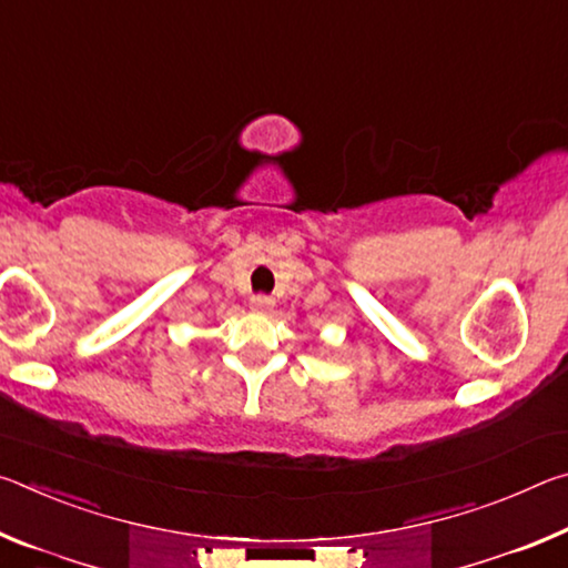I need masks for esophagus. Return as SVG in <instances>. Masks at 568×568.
<instances>
[{
	"label": "esophagus",
	"mask_w": 568,
	"mask_h": 568,
	"mask_svg": "<svg viewBox=\"0 0 568 568\" xmlns=\"http://www.w3.org/2000/svg\"><path fill=\"white\" fill-rule=\"evenodd\" d=\"M250 307H253L255 313H267L273 307V297L267 295H253L250 297Z\"/></svg>",
	"instance_id": "obj_1"
}]
</instances>
